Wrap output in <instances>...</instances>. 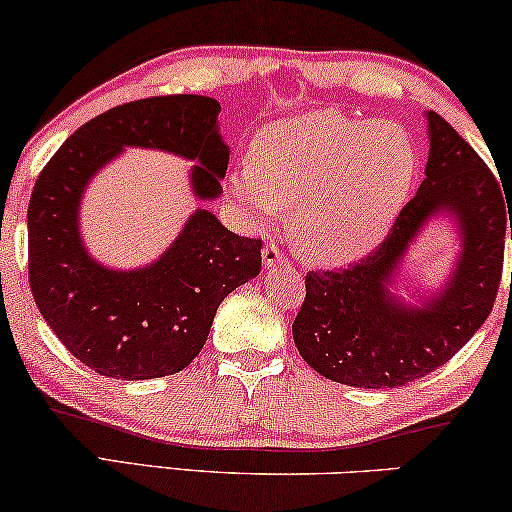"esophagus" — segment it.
I'll return each instance as SVG.
<instances>
[{"instance_id": "34e87169", "label": "esophagus", "mask_w": 512, "mask_h": 512, "mask_svg": "<svg viewBox=\"0 0 512 512\" xmlns=\"http://www.w3.org/2000/svg\"><path fill=\"white\" fill-rule=\"evenodd\" d=\"M263 263L265 268H275V265L286 263V256L282 254V249L277 244H265L263 247Z\"/></svg>"}]
</instances>
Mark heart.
Here are the masks:
<instances>
[{
  "label": "heart",
  "instance_id": "1",
  "mask_svg": "<svg viewBox=\"0 0 512 512\" xmlns=\"http://www.w3.org/2000/svg\"><path fill=\"white\" fill-rule=\"evenodd\" d=\"M415 177V146L396 123L312 109L263 125L228 191L254 221L291 214L305 261L345 265L389 233Z\"/></svg>",
  "mask_w": 512,
  "mask_h": 512
}]
</instances>
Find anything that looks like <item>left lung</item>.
I'll return each mask as SVG.
<instances>
[{"mask_svg": "<svg viewBox=\"0 0 512 512\" xmlns=\"http://www.w3.org/2000/svg\"><path fill=\"white\" fill-rule=\"evenodd\" d=\"M429 121L426 179L373 254L342 270L307 272L293 342L319 375L361 389H396L443 366L492 312L512 202L473 146L438 116ZM445 208L458 219L455 275L422 308L390 293L407 244ZM511 226L508 227L507 223Z\"/></svg>", "mask_w": 512, "mask_h": 512, "instance_id": "1", "label": "left lung"}]
</instances>
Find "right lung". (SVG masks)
I'll list each match as a JSON object with an SVG mask.
<instances>
[{
	"label": "right lung",
	"instance_id": "right-lung-1",
	"mask_svg": "<svg viewBox=\"0 0 512 512\" xmlns=\"http://www.w3.org/2000/svg\"><path fill=\"white\" fill-rule=\"evenodd\" d=\"M219 111L205 95L121 104L81 125L34 184L27 209L34 303L62 345L100 375L153 380L184 370L207 342L221 300L261 272V240L230 233L209 209H195L170 249L137 270L104 268L79 233L88 181L123 146L198 160L195 198H219L228 167Z\"/></svg>",
	"mask_w": 512,
	"mask_h": 512
}]
</instances>
